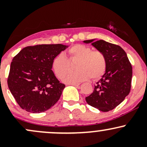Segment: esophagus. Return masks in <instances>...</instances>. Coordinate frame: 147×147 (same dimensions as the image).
<instances>
[{"mask_svg":"<svg viewBox=\"0 0 147 147\" xmlns=\"http://www.w3.org/2000/svg\"><path fill=\"white\" fill-rule=\"evenodd\" d=\"M79 84H78V83H72V84H70V85H72V86H79Z\"/></svg>","mask_w":147,"mask_h":147,"instance_id":"1","label":"esophagus"}]
</instances>
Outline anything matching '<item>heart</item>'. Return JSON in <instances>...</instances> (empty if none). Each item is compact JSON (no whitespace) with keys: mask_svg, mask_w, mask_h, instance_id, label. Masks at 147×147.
I'll return each mask as SVG.
<instances>
[{"mask_svg":"<svg viewBox=\"0 0 147 147\" xmlns=\"http://www.w3.org/2000/svg\"><path fill=\"white\" fill-rule=\"evenodd\" d=\"M69 60L78 59L75 71L66 74L69 69L70 64L63 53H59L52 60V66L55 75L59 78L64 76L63 80L65 83L72 84L86 80L90 77L92 79H98L105 73L106 70V57L99 50H92L90 47L82 44L72 45L68 50Z\"/></svg>","mask_w":147,"mask_h":147,"instance_id":"obj_1","label":"heart"}]
</instances>
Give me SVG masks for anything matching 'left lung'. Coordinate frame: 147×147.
<instances>
[{
  "instance_id": "obj_1",
  "label": "left lung",
  "mask_w": 147,
  "mask_h": 147,
  "mask_svg": "<svg viewBox=\"0 0 147 147\" xmlns=\"http://www.w3.org/2000/svg\"><path fill=\"white\" fill-rule=\"evenodd\" d=\"M84 41L91 43L106 57V70L97 82L93 92L86 97L88 104L98 110L107 112L121 104L129 94L132 79V65L127 55L119 45L104 40Z\"/></svg>"
}]
</instances>
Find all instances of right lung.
<instances>
[{
    "mask_svg": "<svg viewBox=\"0 0 147 147\" xmlns=\"http://www.w3.org/2000/svg\"><path fill=\"white\" fill-rule=\"evenodd\" d=\"M66 48L62 44L28 46L13 58L7 84L22 109L40 113L52 108L59 99L65 86L56 78L52 63Z\"/></svg>",
    "mask_w": 147,
    "mask_h": 147,
    "instance_id": "1",
    "label": "right lung"
}]
</instances>
